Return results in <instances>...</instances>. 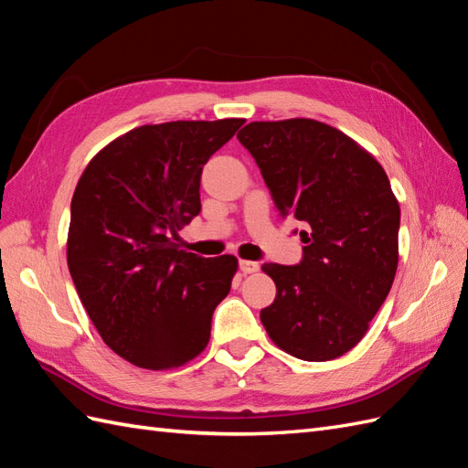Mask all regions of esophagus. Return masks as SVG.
<instances>
[{
  "label": "esophagus",
  "instance_id": "obj_1",
  "mask_svg": "<svg viewBox=\"0 0 468 468\" xmlns=\"http://www.w3.org/2000/svg\"><path fill=\"white\" fill-rule=\"evenodd\" d=\"M239 269H241L243 274H253L259 271V262L255 261H239Z\"/></svg>",
  "mask_w": 468,
  "mask_h": 468
}]
</instances>
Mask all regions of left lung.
<instances>
[{"label":"left lung","instance_id":"left-lung-1","mask_svg":"<svg viewBox=\"0 0 468 468\" xmlns=\"http://www.w3.org/2000/svg\"><path fill=\"white\" fill-rule=\"evenodd\" d=\"M237 138L282 218L310 225L301 265H262L277 284L262 326L298 359H336L366 336L398 271L399 203L388 174L356 140L313 118L250 122Z\"/></svg>","mask_w":468,"mask_h":468}]
</instances>
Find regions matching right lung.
I'll return each mask as SVG.
<instances>
[{
  "mask_svg": "<svg viewBox=\"0 0 468 468\" xmlns=\"http://www.w3.org/2000/svg\"><path fill=\"white\" fill-rule=\"evenodd\" d=\"M243 118L176 120L114 138L82 172L70 203L67 262L109 348L144 369H174L209 342L237 257L176 245L201 211V170Z\"/></svg>",
  "mask_w": 468,
  "mask_h": 468,
  "instance_id": "right-lung-1",
  "label": "right lung"
}]
</instances>
